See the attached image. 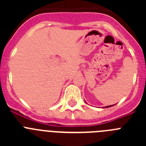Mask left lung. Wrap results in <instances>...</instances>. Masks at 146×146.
<instances>
[{
  "label": "left lung",
  "mask_w": 146,
  "mask_h": 146,
  "mask_svg": "<svg viewBox=\"0 0 146 146\" xmlns=\"http://www.w3.org/2000/svg\"><path fill=\"white\" fill-rule=\"evenodd\" d=\"M113 105H114V104H113V105H109V106H106V107H105V108H110V107L113 106Z\"/></svg>",
  "instance_id": "8db88e82"
}]
</instances>
